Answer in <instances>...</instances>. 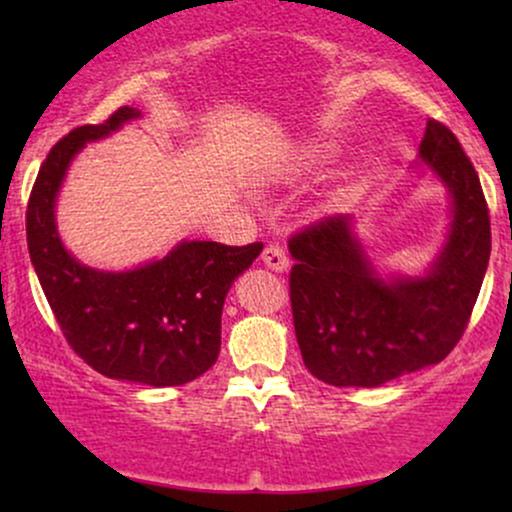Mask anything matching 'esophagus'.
I'll return each instance as SVG.
<instances>
[{"label":"esophagus","mask_w":512,"mask_h":512,"mask_svg":"<svg viewBox=\"0 0 512 512\" xmlns=\"http://www.w3.org/2000/svg\"><path fill=\"white\" fill-rule=\"evenodd\" d=\"M262 262L267 264L272 272H286V267H289V257H286V252L279 243H269L267 248L262 250Z\"/></svg>","instance_id":"1"}]
</instances>
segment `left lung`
Listing matches in <instances>:
<instances>
[{
	"label": "left lung",
	"mask_w": 512,
	"mask_h": 512,
	"mask_svg": "<svg viewBox=\"0 0 512 512\" xmlns=\"http://www.w3.org/2000/svg\"><path fill=\"white\" fill-rule=\"evenodd\" d=\"M419 154L452 195L448 243L424 279L380 281L349 216H322L289 240L293 327L305 368L322 383L378 387L440 363L467 330L489 267V207L443 122H426Z\"/></svg>",
	"instance_id": "1"
}]
</instances>
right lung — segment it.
I'll use <instances>...</instances> for the list:
<instances>
[{"mask_svg":"<svg viewBox=\"0 0 512 512\" xmlns=\"http://www.w3.org/2000/svg\"><path fill=\"white\" fill-rule=\"evenodd\" d=\"M139 110L117 108L101 125L74 127L50 149L26 209L31 262L57 325L93 370L154 387L185 385L214 366L221 349V310L238 274L262 243H180L163 260L132 272H98L62 248L55 197L64 170L86 142L108 137Z\"/></svg>","mask_w":512,"mask_h":512,"instance_id":"1","label":"right lung"}]
</instances>
